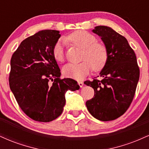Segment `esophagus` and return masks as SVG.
<instances>
[{"instance_id":"1","label":"esophagus","mask_w":149,"mask_h":149,"mask_svg":"<svg viewBox=\"0 0 149 149\" xmlns=\"http://www.w3.org/2000/svg\"><path fill=\"white\" fill-rule=\"evenodd\" d=\"M78 85H79V86L80 87V88H82V87L83 86V85H84V83H83V81H78Z\"/></svg>"}]
</instances>
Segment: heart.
<instances>
[{
	"mask_svg": "<svg viewBox=\"0 0 149 149\" xmlns=\"http://www.w3.org/2000/svg\"><path fill=\"white\" fill-rule=\"evenodd\" d=\"M73 45L83 49L82 59L78 64H68L63 68V73L68 78L82 80L92 69L100 71L104 67L108 60V50L105 45L97 42L92 34L85 31H77L65 38ZM53 57L58 62L64 60V49L62 42H58L53 47Z\"/></svg>",
	"mask_w": 149,
	"mask_h": 149,
	"instance_id": "1",
	"label": "heart"
}]
</instances>
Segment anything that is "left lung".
Returning a JSON list of instances; mask_svg holds the SVG:
<instances>
[{"label": "left lung", "mask_w": 149, "mask_h": 149, "mask_svg": "<svg viewBox=\"0 0 149 149\" xmlns=\"http://www.w3.org/2000/svg\"><path fill=\"white\" fill-rule=\"evenodd\" d=\"M101 37L108 50V60L100 73L102 80H87L95 95L86 102L90 114L102 121L113 120L127 110L134 98L139 79L135 53L127 39L107 26L92 30Z\"/></svg>", "instance_id": "1"}]
</instances>
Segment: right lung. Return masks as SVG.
Instances as JSON below:
<instances>
[{
    "instance_id": "1",
    "label": "right lung",
    "mask_w": 149,
    "mask_h": 149,
    "mask_svg": "<svg viewBox=\"0 0 149 149\" xmlns=\"http://www.w3.org/2000/svg\"><path fill=\"white\" fill-rule=\"evenodd\" d=\"M60 36L59 31H40L21 42L10 61V90L26 115L39 122L59 117L66 91L80 88L75 80L59 78L52 50Z\"/></svg>"
}]
</instances>
